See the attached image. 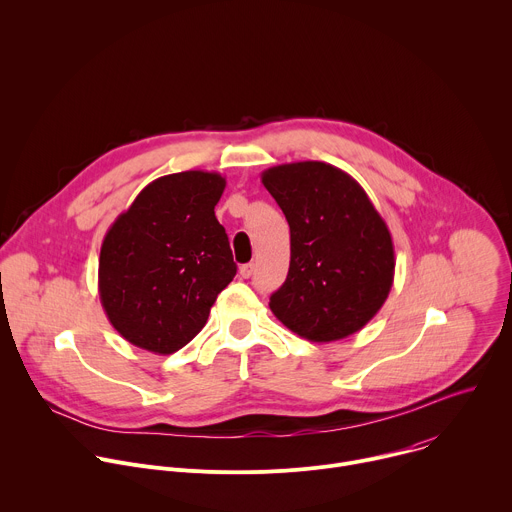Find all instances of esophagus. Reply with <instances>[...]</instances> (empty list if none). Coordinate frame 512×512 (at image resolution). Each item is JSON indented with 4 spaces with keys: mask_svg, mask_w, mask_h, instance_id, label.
Returning a JSON list of instances; mask_svg holds the SVG:
<instances>
[{
    "mask_svg": "<svg viewBox=\"0 0 512 512\" xmlns=\"http://www.w3.org/2000/svg\"><path fill=\"white\" fill-rule=\"evenodd\" d=\"M253 271H255V265H253V263H245V265L239 267V273H241V277H245V279H249V277L253 275Z\"/></svg>",
    "mask_w": 512,
    "mask_h": 512,
    "instance_id": "1",
    "label": "esophagus"
}]
</instances>
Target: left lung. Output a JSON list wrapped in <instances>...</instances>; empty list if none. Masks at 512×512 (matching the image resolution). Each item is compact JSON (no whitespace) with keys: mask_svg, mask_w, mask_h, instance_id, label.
Listing matches in <instances>:
<instances>
[{"mask_svg":"<svg viewBox=\"0 0 512 512\" xmlns=\"http://www.w3.org/2000/svg\"><path fill=\"white\" fill-rule=\"evenodd\" d=\"M289 225V271L269 300L275 318L310 342L342 340L389 298L395 249L362 186L326 162L281 164L261 174Z\"/></svg>","mask_w":512,"mask_h":512,"instance_id":"left-lung-1","label":"left lung"}]
</instances>
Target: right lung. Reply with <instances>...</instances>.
Wrapping results in <instances>:
<instances>
[{
    "label": "right lung",
    "mask_w": 512,
    "mask_h": 512,
    "mask_svg": "<svg viewBox=\"0 0 512 512\" xmlns=\"http://www.w3.org/2000/svg\"><path fill=\"white\" fill-rule=\"evenodd\" d=\"M227 180L188 170L145 186L107 231L99 298L111 326L133 346L172 354L206 324L237 265L214 206Z\"/></svg>",
    "instance_id": "right-lung-1"
}]
</instances>
